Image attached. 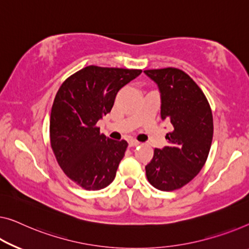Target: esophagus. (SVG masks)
<instances>
[{
	"mask_svg": "<svg viewBox=\"0 0 249 249\" xmlns=\"http://www.w3.org/2000/svg\"><path fill=\"white\" fill-rule=\"evenodd\" d=\"M140 144V142H137V141H135V140H129L128 141V145L131 146V147H133V146H137Z\"/></svg>",
	"mask_w": 249,
	"mask_h": 249,
	"instance_id": "obj_1",
	"label": "esophagus"
}]
</instances>
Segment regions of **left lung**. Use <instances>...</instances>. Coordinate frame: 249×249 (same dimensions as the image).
<instances>
[{
  "mask_svg": "<svg viewBox=\"0 0 249 249\" xmlns=\"http://www.w3.org/2000/svg\"><path fill=\"white\" fill-rule=\"evenodd\" d=\"M158 85L161 118L173 126L168 146L155 148L145 166L154 188L172 191L182 188L200 172L207 161L213 135V113L205 94L190 76L177 68L144 70Z\"/></svg>",
  "mask_w": 249,
  "mask_h": 249,
  "instance_id": "obj_1",
  "label": "left lung"
}]
</instances>
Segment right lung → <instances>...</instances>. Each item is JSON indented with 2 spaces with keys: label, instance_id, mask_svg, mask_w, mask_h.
Listing matches in <instances>:
<instances>
[{
  "label": "right lung",
  "instance_id": "add662e5",
  "mask_svg": "<svg viewBox=\"0 0 249 249\" xmlns=\"http://www.w3.org/2000/svg\"><path fill=\"white\" fill-rule=\"evenodd\" d=\"M140 69L88 66L64 81L50 115L51 147L66 176L86 190L113 182L127 142L101 134L97 122L108 114L118 90Z\"/></svg>",
  "mask_w": 249,
  "mask_h": 249
}]
</instances>
